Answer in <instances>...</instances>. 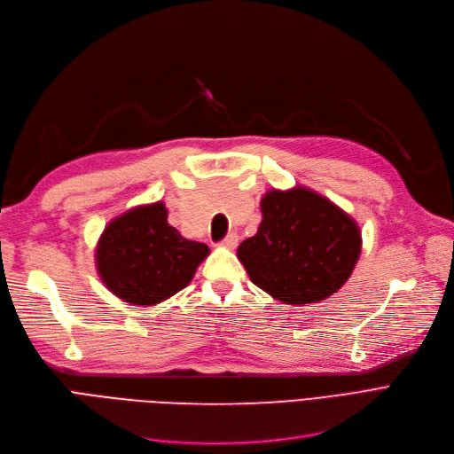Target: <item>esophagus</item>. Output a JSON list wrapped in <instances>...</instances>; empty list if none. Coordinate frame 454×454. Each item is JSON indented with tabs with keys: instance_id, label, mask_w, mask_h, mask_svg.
<instances>
[{
	"instance_id": "1",
	"label": "esophagus",
	"mask_w": 454,
	"mask_h": 454,
	"mask_svg": "<svg viewBox=\"0 0 454 454\" xmlns=\"http://www.w3.org/2000/svg\"><path fill=\"white\" fill-rule=\"evenodd\" d=\"M222 247H227V249H234L236 246H239V236H236L234 232H229L225 239L220 242Z\"/></svg>"
}]
</instances>
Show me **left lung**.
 Returning <instances> with one entry per match:
<instances>
[{"label": "left lung", "mask_w": 454, "mask_h": 454, "mask_svg": "<svg viewBox=\"0 0 454 454\" xmlns=\"http://www.w3.org/2000/svg\"><path fill=\"white\" fill-rule=\"evenodd\" d=\"M262 222L239 246L253 285L286 305H309L338 292L353 273L362 236L356 222L305 186L270 190Z\"/></svg>", "instance_id": "left-lung-1"}]
</instances>
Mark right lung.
<instances>
[{
    "mask_svg": "<svg viewBox=\"0 0 454 454\" xmlns=\"http://www.w3.org/2000/svg\"><path fill=\"white\" fill-rule=\"evenodd\" d=\"M208 256L201 242L183 239L168 223L162 201L127 210L105 227L96 247V268L116 297L153 307L190 285Z\"/></svg>",
    "mask_w": 454,
    "mask_h": 454,
    "instance_id": "1",
    "label": "right lung"
}]
</instances>
